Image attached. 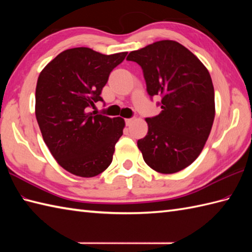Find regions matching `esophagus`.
I'll use <instances>...</instances> for the list:
<instances>
[{
  "label": "esophagus",
  "mask_w": 252,
  "mask_h": 252,
  "mask_svg": "<svg viewBox=\"0 0 252 252\" xmlns=\"http://www.w3.org/2000/svg\"><path fill=\"white\" fill-rule=\"evenodd\" d=\"M133 121H134V118H127V119H126V126H130Z\"/></svg>",
  "instance_id": "34e87169"
}]
</instances>
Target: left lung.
<instances>
[{
  "label": "left lung",
  "instance_id": "left-lung-1",
  "mask_svg": "<svg viewBox=\"0 0 252 252\" xmlns=\"http://www.w3.org/2000/svg\"><path fill=\"white\" fill-rule=\"evenodd\" d=\"M142 67L148 95L160 96L161 112L146 118L147 135L137 141L144 161L170 174L199 156L216 115L215 89L208 69L179 42L162 40L131 52Z\"/></svg>",
  "mask_w": 252,
  "mask_h": 252
}]
</instances>
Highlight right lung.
Listing matches in <instances>:
<instances>
[{
	"instance_id": "right-lung-1",
	"label": "right lung",
	"mask_w": 252,
	"mask_h": 252,
	"mask_svg": "<svg viewBox=\"0 0 252 252\" xmlns=\"http://www.w3.org/2000/svg\"><path fill=\"white\" fill-rule=\"evenodd\" d=\"M126 54L104 55L89 47H74L58 54L40 73L36 121L53 157L68 172L92 178L112 161L125 120L88 110L104 101L101 90Z\"/></svg>"
}]
</instances>
